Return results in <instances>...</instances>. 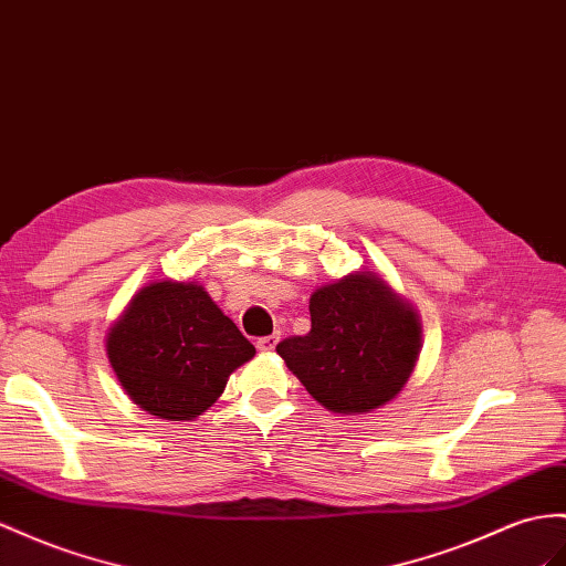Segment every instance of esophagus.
Instances as JSON below:
<instances>
[{
	"label": "esophagus",
	"mask_w": 566,
	"mask_h": 566,
	"mask_svg": "<svg viewBox=\"0 0 566 566\" xmlns=\"http://www.w3.org/2000/svg\"><path fill=\"white\" fill-rule=\"evenodd\" d=\"M277 342H280V335H268V337H260L255 342V346H258L260 352H272L274 346H277Z\"/></svg>",
	"instance_id": "obj_1"
}]
</instances>
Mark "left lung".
I'll list each match as a JSON object with an SVG mask.
<instances>
[{
	"instance_id": "left-lung-1",
	"label": "left lung",
	"mask_w": 566,
	"mask_h": 566,
	"mask_svg": "<svg viewBox=\"0 0 566 566\" xmlns=\"http://www.w3.org/2000/svg\"><path fill=\"white\" fill-rule=\"evenodd\" d=\"M311 332L277 344L308 395L332 413H370L409 382L421 315L378 272H349L311 294Z\"/></svg>"
}]
</instances>
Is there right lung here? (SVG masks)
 <instances>
[{
  "label": "right lung",
  "instance_id": "add662e5",
  "mask_svg": "<svg viewBox=\"0 0 566 566\" xmlns=\"http://www.w3.org/2000/svg\"><path fill=\"white\" fill-rule=\"evenodd\" d=\"M109 366L136 407L165 421H196L222 397L255 346L198 282L155 280L107 332Z\"/></svg>",
  "mask_w": 566,
  "mask_h": 566
}]
</instances>
